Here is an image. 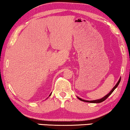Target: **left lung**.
<instances>
[{
  "label": "left lung",
  "instance_id": "obj_1",
  "mask_svg": "<svg viewBox=\"0 0 130 130\" xmlns=\"http://www.w3.org/2000/svg\"><path fill=\"white\" fill-rule=\"evenodd\" d=\"M120 80H121V77H120V78L119 79V81L117 82V84H116V86H115L114 87H113V89H112V90L111 91V92H110L108 94H107L106 95H105V96H104V97H103L102 98H101V99H99V100H96L88 101V100H83V99H81V98H79V97H77V98H78L79 100H80V101H85V102H88V103H101V102H103V101H104V100H106L107 98H108V96H109V95H111V94L113 92H114V90H115V89H116V88H117V86H119V83H120Z\"/></svg>",
  "mask_w": 130,
  "mask_h": 130
}]
</instances>
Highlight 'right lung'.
<instances>
[{
	"label": "right lung",
	"instance_id": "1",
	"mask_svg": "<svg viewBox=\"0 0 130 130\" xmlns=\"http://www.w3.org/2000/svg\"><path fill=\"white\" fill-rule=\"evenodd\" d=\"M51 94H50V96H51Z\"/></svg>",
	"mask_w": 130,
	"mask_h": 130
}]
</instances>
